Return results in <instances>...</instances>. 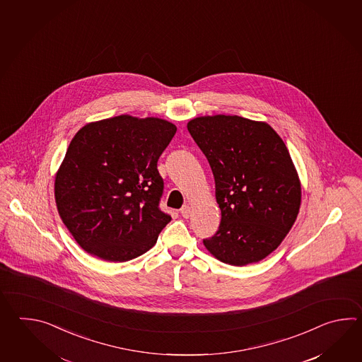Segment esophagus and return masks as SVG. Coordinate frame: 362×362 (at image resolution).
Returning <instances> with one entry per match:
<instances>
[{
    "instance_id": "1",
    "label": "esophagus",
    "mask_w": 362,
    "mask_h": 362,
    "mask_svg": "<svg viewBox=\"0 0 362 362\" xmlns=\"http://www.w3.org/2000/svg\"><path fill=\"white\" fill-rule=\"evenodd\" d=\"M180 214L182 215L184 218H189L190 215H192V208L189 207L187 204H185V206H182V208L180 209Z\"/></svg>"
}]
</instances>
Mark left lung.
Segmentation results:
<instances>
[{"mask_svg": "<svg viewBox=\"0 0 362 362\" xmlns=\"http://www.w3.org/2000/svg\"><path fill=\"white\" fill-rule=\"evenodd\" d=\"M215 177L218 230L203 243L234 267L272 254L299 214L301 187L285 142L267 123L202 116L187 124Z\"/></svg>", "mask_w": 362, "mask_h": 362, "instance_id": "obj_1", "label": "left lung"}]
</instances>
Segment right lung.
I'll return each instance as SVG.
<instances>
[{"mask_svg": "<svg viewBox=\"0 0 362 362\" xmlns=\"http://www.w3.org/2000/svg\"><path fill=\"white\" fill-rule=\"evenodd\" d=\"M177 131L158 117L120 115L90 123L71 141L55 177L62 221L88 254L136 259L172 220L159 204L158 160Z\"/></svg>", "mask_w": 362, "mask_h": 362, "instance_id": "right-lung-1", "label": "right lung"}]
</instances>
